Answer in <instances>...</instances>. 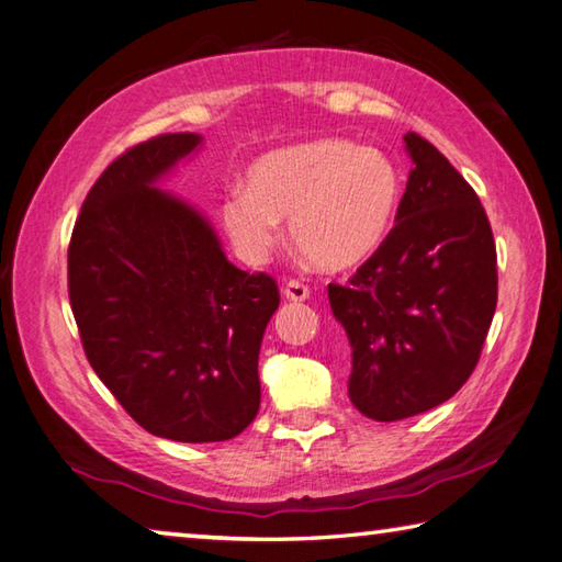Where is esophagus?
Returning <instances> with one entry per match:
<instances>
[{
  "label": "esophagus",
  "instance_id": "34e87169",
  "mask_svg": "<svg viewBox=\"0 0 562 562\" xmlns=\"http://www.w3.org/2000/svg\"><path fill=\"white\" fill-rule=\"evenodd\" d=\"M282 294H284V300H290V302H304V300L310 297V290L304 288L302 282L290 280V282L282 288Z\"/></svg>",
  "mask_w": 562,
  "mask_h": 562
}]
</instances>
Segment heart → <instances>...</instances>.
I'll return each instance as SVG.
<instances>
[{
	"mask_svg": "<svg viewBox=\"0 0 562 562\" xmlns=\"http://www.w3.org/2000/svg\"><path fill=\"white\" fill-rule=\"evenodd\" d=\"M401 179L383 151L346 139H314L255 159L246 191H231L221 221L233 248L262 265L290 218L294 246L322 270H351L381 248L393 226Z\"/></svg>",
	"mask_w": 562,
	"mask_h": 562,
	"instance_id": "b5f03b06",
	"label": "heart"
}]
</instances>
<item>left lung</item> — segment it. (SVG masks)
Listing matches in <instances>:
<instances>
[{
	"label": "left lung",
	"mask_w": 562,
	"mask_h": 562,
	"mask_svg": "<svg viewBox=\"0 0 562 562\" xmlns=\"http://www.w3.org/2000/svg\"><path fill=\"white\" fill-rule=\"evenodd\" d=\"M395 226L329 304L351 346L349 397L379 423L432 411L467 383L496 310V246L474 189L407 132Z\"/></svg>",
	"instance_id": "left-lung-1"
}]
</instances>
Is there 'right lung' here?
Segmentation results:
<instances>
[{
    "instance_id": "obj_1",
    "label": "right lung",
    "mask_w": 562,
    "mask_h": 562,
    "mask_svg": "<svg viewBox=\"0 0 562 562\" xmlns=\"http://www.w3.org/2000/svg\"><path fill=\"white\" fill-rule=\"evenodd\" d=\"M201 147L177 132L127 149L88 191L68 248L90 366L132 420L175 442H223L255 420L280 304L272 278L236 268L211 221L159 187Z\"/></svg>"
}]
</instances>
